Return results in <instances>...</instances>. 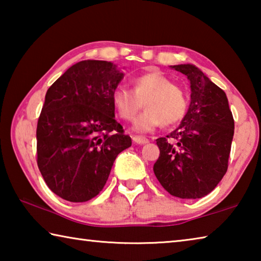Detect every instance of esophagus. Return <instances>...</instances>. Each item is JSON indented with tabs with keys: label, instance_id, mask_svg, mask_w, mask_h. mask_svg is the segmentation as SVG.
I'll list each match as a JSON object with an SVG mask.
<instances>
[{
	"label": "esophagus",
	"instance_id": "1",
	"mask_svg": "<svg viewBox=\"0 0 261 261\" xmlns=\"http://www.w3.org/2000/svg\"><path fill=\"white\" fill-rule=\"evenodd\" d=\"M132 140H134L136 144H139V145H144V144L148 143V139L145 138V137H141V136H134L132 137Z\"/></svg>",
	"mask_w": 261,
	"mask_h": 261
}]
</instances>
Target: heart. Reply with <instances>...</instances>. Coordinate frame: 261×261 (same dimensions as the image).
Wrapping results in <instances>:
<instances>
[{"instance_id":"heart-1","label":"heart","mask_w":261,"mask_h":261,"mask_svg":"<svg viewBox=\"0 0 261 261\" xmlns=\"http://www.w3.org/2000/svg\"><path fill=\"white\" fill-rule=\"evenodd\" d=\"M112 102L122 120H134L138 110L146 109L134 122L137 132H149L162 124L179 122L187 112V99L182 88L171 84L160 72H148L134 79V90L117 86L112 93Z\"/></svg>"}]
</instances>
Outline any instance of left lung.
<instances>
[{
    "label": "left lung",
    "instance_id": "obj_1",
    "mask_svg": "<svg viewBox=\"0 0 261 261\" xmlns=\"http://www.w3.org/2000/svg\"><path fill=\"white\" fill-rule=\"evenodd\" d=\"M171 68L188 77L191 102L177 129L156 139L160 156L153 170L171 196L198 199L227 173L235 123L226 93L200 69L193 64Z\"/></svg>",
    "mask_w": 261,
    "mask_h": 261
}]
</instances>
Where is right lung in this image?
I'll return each mask as SVG.
<instances>
[{
    "instance_id": "add662e5",
    "label": "right lung",
    "mask_w": 261,
    "mask_h": 261,
    "mask_svg": "<svg viewBox=\"0 0 261 261\" xmlns=\"http://www.w3.org/2000/svg\"><path fill=\"white\" fill-rule=\"evenodd\" d=\"M123 77L112 62L87 60L48 88L37 126V161L48 188L62 199L94 198L115 159L131 146L112 102Z\"/></svg>"
}]
</instances>
